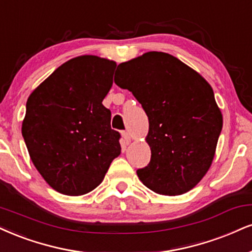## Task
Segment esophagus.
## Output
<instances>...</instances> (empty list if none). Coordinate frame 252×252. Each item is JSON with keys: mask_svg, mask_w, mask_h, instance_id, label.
I'll return each mask as SVG.
<instances>
[{"mask_svg": "<svg viewBox=\"0 0 252 252\" xmlns=\"http://www.w3.org/2000/svg\"><path fill=\"white\" fill-rule=\"evenodd\" d=\"M122 136H123V138H124V142H126V144H129L130 142H131V137H130V134L128 131H123L122 132Z\"/></svg>", "mask_w": 252, "mask_h": 252, "instance_id": "esophagus-1", "label": "esophagus"}]
</instances>
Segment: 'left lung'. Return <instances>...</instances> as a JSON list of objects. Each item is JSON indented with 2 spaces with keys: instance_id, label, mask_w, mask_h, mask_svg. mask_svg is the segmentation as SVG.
<instances>
[{
  "instance_id": "obj_1",
  "label": "left lung",
  "mask_w": 252,
  "mask_h": 252,
  "mask_svg": "<svg viewBox=\"0 0 252 252\" xmlns=\"http://www.w3.org/2000/svg\"><path fill=\"white\" fill-rule=\"evenodd\" d=\"M115 83L128 89L149 118L151 159L137 176L159 195L186 193L213 163L223 116L214 90L170 54L149 51L118 64Z\"/></svg>"
}]
</instances>
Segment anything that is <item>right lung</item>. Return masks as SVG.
I'll return each mask as SVG.
<instances>
[{"instance_id":"add662e5","label":"right lung","mask_w":252,"mask_h":252,"mask_svg":"<svg viewBox=\"0 0 252 252\" xmlns=\"http://www.w3.org/2000/svg\"><path fill=\"white\" fill-rule=\"evenodd\" d=\"M116 62L94 55L69 60L30 94L22 136L44 181L63 195L80 196L101 184L121 154L120 132L102 101Z\"/></svg>"}]
</instances>
